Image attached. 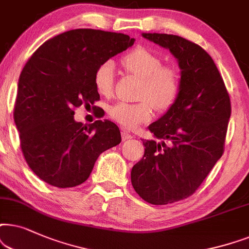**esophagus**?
I'll return each instance as SVG.
<instances>
[{
    "instance_id": "obj_1",
    "label": "esophagus",
    "mask_w": 249,
    "mask_h": 249,
    "mask_svg": "<svg viewBox=\"0 0 249 249\" xmlns=\"http://www.w3.org/2000/svg\"><path fill=\"white\" fill-rule=\"evenodd\" d=\"M133 138H134L133 135L128 133L127 131H122V140H123V141L130 140V139H133Z\"/></svg>"
}]
</instances>
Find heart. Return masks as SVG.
Wrapping results in <instances>:
<instances>
[{"instance_id":"b5f03b06","label":"heart","mask_w":249,"mask_h":249,"mask_svg":"<svg viewBox=\"0 0 249 249\" xmlns=\"http://www.w3.org/2000/svg\"><path fill=\"white\" fill-rule=\"evenodd\" d=\"M123 67L128 72L142 79L138 93L140 101L135 104L116 102L109 108V115L127 128H137L139 125L151 121L154 111L168 110L181 92L182 79L177 67L163 65V59L150 50L135 48L122 58ZM115 67L111 61L99 66L94 74V86L98 93L109 97L114 89Z\"/></svg>"}]
</instances>
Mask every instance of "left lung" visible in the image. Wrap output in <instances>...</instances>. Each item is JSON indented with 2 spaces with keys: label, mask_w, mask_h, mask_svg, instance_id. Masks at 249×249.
<instances>
[{
  "label": "left lung",
  "mask_w": 249,
  "mask_h": 249,
  "mask_svg": "<svg viewBox=\"0 0 249 249\" xmlns=\"http://www.w3.org/2000/svg\"><path fill=\"white\" fill-rule=\"evenodd\" d=\"M178 59L182 86L178 100L149 126L163 142L142 140L144 155L131 181L142 199L167 205L195 194L224 152L231 101L211 55L181 36L143 33Z\"/></svg>",
  "instance_id": "8db88e82"
}]
</instances>
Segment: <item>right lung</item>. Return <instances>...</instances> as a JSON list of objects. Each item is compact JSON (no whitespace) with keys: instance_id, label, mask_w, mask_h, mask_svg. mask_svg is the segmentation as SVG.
I'll list each match as a JSON object with an SVG mask.
<instances>
[{"instance_id":"1","label":"right lung","mask_w":249,"mask_h":249,"mask_svg":"<svg viewBox=\"0 0 249 249\" xmlns=\"http://www.w3.org/2000/svg\"><path fill=\"white\" fill-rule=\"evenodd\" d=\"M134 41L121 33L72 29L43 43L26 62L13 117L26 163L41 180L57 188L82 184L101 152L121 143L115 123L85 125L74 115L100 99L94 86L99 66Z\"/></svg>"}]
</instances>
